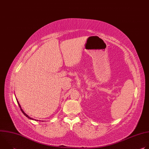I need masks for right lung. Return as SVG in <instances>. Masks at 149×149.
Here are the masks:
<instances>
[{
	"instance_id": "1",
	"label": "right lung",
	"mask_w": 149,
	"mask_h": 149,
	"mask_svg": "<svg viewBox=\"0 0 149 149\" xmlns=\"http://www.w3.org/2000/svg\"><path fill=\"white\" fill-rule=\"evenodd\" d=\"M16 100H17V99H16ZM17 103H18V104H19V107H20V109L21 111H22V112L23 113V114H24V115H25V116L26 117H28V118L29 119H30V120H35V121H38V120H35V119H33L32 118H31V117H30L29 116H28V115H27V114H26V113H25V112L23 111V110L22 109V108H21L20 105V104H19V102H18V101H17Z\"/></svg>"
}]
</instances>
